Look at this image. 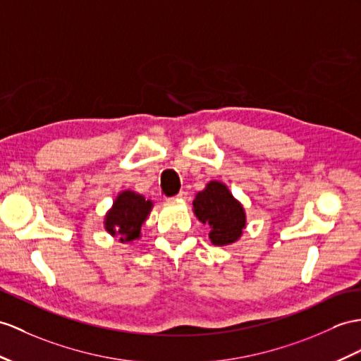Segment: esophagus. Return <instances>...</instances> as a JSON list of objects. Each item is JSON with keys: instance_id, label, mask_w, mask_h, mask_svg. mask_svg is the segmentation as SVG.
Returning <instances> with one entry per match:
<instances>
[{"instance_id": "esophagus-1", "label": "esophagus", "mask_w": 361, "mask_h": 361, "mask_svg": "<svg viewBox=\"0 0 361 361\" xmlns=\"http://www.w3.org/2000/svg\"><path fill=\"white\" fill-rule=\"evenodd\" d=\"M187 197H188V192H187V191H180L179 195L176 196L174 199H176V200H187Z\"/></svg>"}]
</instances>
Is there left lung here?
Wrapping results in <instances>:
<instances>
[{"mask_svg":"<svg viewBox=\"0 0 361 361\" xmlns=\"http://www.w3.org/2000/svg\"><path fill=\"white\" fill-rule=\"evenodd\" d=\"M192 211L202 224L209 225V240L217 247L239 240L247 226L243 205L224 182H208L192 200Z\"/></svg>","mask_w":361,"mask_h":361,"instance_id":"8db88e82","label":"left lung"}]
</instances>
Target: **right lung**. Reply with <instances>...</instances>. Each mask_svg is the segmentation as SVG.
Returning <instances> with one entry per match:
<instances>
[{
	"mask_svg": "<svg viewBox=\"0 0 361 361\" xmlns=\"http://www.w3.org/2000/svg\"><path fill=\"white\" fill-rule=\"evenodd\" d=\"M153 202L131 190L121 191L104 217V228L110 235L119 237L121 243L137 240L140 226L147 221Z\"/></svg>",
	"mask_w": 361,
	"mask_h": 361,
	"instance_id": "add662e5",
	"label": "right lung"
}]
</instances>
